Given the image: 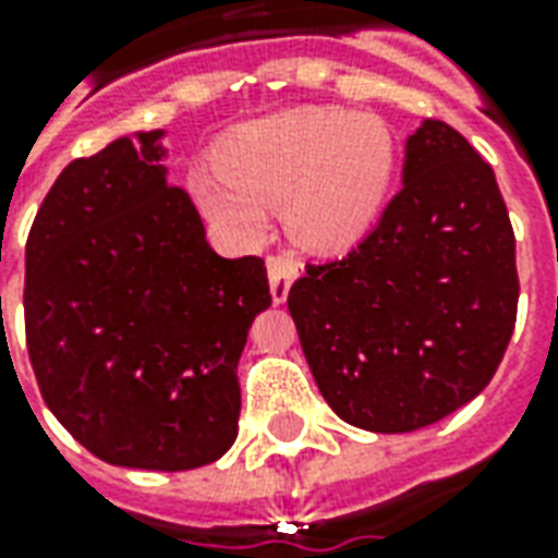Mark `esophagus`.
Returning a JSON list of instances; mask_svg holds the SVG:
<instances>
[{
  "label": "esophagus",
  "mask_w": 558,
  "mask_h": 558,
  "mask_svg": "<svg viewBox=\"0 0 558 558\" xmlns=\"http://www.w3.org/2000/svg\"><path fill=\"white\" fill-rule=\"evenodd\" d=\"M268 287H271V299L275 302H287V295H290V287L295 283V278L302 275L304 266L299 256L292 254H271L268 256Z\"/></svg>",
  "instance_id": "34e87169"
}]
</instances>
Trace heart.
<instances>
[{
    "label": "heart",
    "mask_w": 558,
    "mask_h": 558,
    "mask_svg": "<svg viewBox=\"0 0 558 558\" xmlns=\"http://www.w3.org/2000/svg\"><path fill=\"white\" fill-rule=\"evenodd\" d=\"M215 170L194 172L191 191L215 227L259 239L268 208L311 251H347L383 215L398 172V140L371 113L295 107L232 131L215 148Z\"/></svg>",
    "instance_id": "b5f03b06"
}]
</instances>
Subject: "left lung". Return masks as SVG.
Returning <instances> with one entry per match:
<instances>
[{"label": "left lung", "instance_id": "left-lung-1", "mask_svg": "<svg viewBox=\"0 0 558 558\" xmlns=\"http://www.w3.org/2000/svg\"><path fill=\"white\" fill-rule=\"evenodd\" d=\"M517 295L493 167L454 128L424 119L374 232L343 259L304 268L287 304L328 407L362 430L410 433L487 388Z\"/></svg>", "mask_w": 558, "mask_h": 558}]
</instances>
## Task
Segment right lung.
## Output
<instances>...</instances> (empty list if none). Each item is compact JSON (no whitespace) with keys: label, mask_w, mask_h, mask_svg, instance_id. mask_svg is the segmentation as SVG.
<instances>
[{"label":"right lung","mask_w":558,"mask_h":558,"mask_svg":"<svg viewBox=\"0 0 558 558\" xmlns=\"http://www.w3.org/2000/svg\"><path fill=\"white\" fill-rule=\"evenodd\" d=\"M163 131L56 179L26 242V347L44 403L113 466L215 463L239 433V359L271 304L259 256L223 259L167 182Z\"/></svg>","instance_id":"add662e5"}]
</instances>
